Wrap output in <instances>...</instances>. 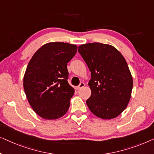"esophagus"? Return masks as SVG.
<instances>
[{"label": "esophagus", "instance_id": "34e87169", "mask_svg": "<svg viewBox=\"0 0 154 154\" xmlns=\"http://www.w3.org/2000/svg\"><path fill=\"white\" fill-rule=\"evenodd\" d=\"M84 86H85V84H84V82H81L79 85L77 86V89L79 90V89H80V88H82L83 87H84Z\"/></svg>", "mask_w": 154, "mask_h": 154}]
</instances>
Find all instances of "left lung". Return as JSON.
Wrapping results in <instances>:
<instances>
[{"label": "left lung", "mask_w": 154, "mask_h": 154, "mask_svg": "<svg viewBox=\"0 0 154 154\" xmlns=\"http://www.w3.org/2000/svg\"><path fill=\"white\" fill-rule=\"evenodd\" d=\"M78 51L91 72V95L86 102L90 111L103 119L117 117L127 107L133 89L126 60L115 47L103 43L82 45Z\"/></svg>", "instance_id": "left-lung-1"}]
</instances>
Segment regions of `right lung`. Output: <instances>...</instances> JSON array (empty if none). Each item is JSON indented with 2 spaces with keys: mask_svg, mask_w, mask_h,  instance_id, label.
Wrapping results in <instances>:
<instances>
[{
  "mask_svg": "<svg viewBox=\"0 0 154 154\" xmlns=\"http://www.w3.org/2000/svg\"><path fill=\"white\" fill-rule=\"evenodd\" d=\"M77 51L75 45L48 42L30 60L23 76V88L30 105L42 119H57L68 112L75 89L67 81V63Z\"/></svg>",
  "mask_w": 154,
  "mask_h": 154,
  "instance_id": "obj_1",
  "label": "right lung"
}]
</instances>
